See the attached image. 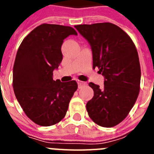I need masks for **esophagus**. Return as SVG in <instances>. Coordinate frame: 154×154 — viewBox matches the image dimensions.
Segmentation results:
<instances>
[{
    "label": "esophagus",
    "mask_w": 154,
    "mask_h": 154,
    "mask_svg": "<svg viewBox=\"0 0 154 154\" xmlns=\"http://www.w3.org/2000/svg\"><path fill=\"white\" fill-rule=\"evenodd\" d=\"M77 83H78L79 88H81L82 86H83V85H85V84H86L85 82H82V81H79V80H78V81H77Z\"/></svg>",
    "instance_id": "34e87169"
}]
</instances>
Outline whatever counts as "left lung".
Returning <instances> with one entry per match:
<instances>
[{
	"label": "left lung",
	"instance_id": "8db88e82",
	"mask_svg": "<svg viewBox=\"0 0 154 154\" xmlns=\"http://www.w3.org/2000/svg\"><path fill=\"white\" fill-rule=\"evenodd\" d=\"M75 28L91 46L93 68L104 76V87L89 82L94 96L86 104L94 123L112 127L126 117L138 97L141 71L130 36L112 23L79 24Z\"/></svg>",
	"mask_w": 154,
	"mask_h": 154
}]
</instances>
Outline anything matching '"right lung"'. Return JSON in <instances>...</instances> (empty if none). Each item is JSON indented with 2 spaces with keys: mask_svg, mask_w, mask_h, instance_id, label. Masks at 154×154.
<instances>
[{
  "mask_svg": "<svg viewBox=\"0 0 154 154\" xmlns=\"http://www.w3.org/2000/svg\"><path fill=\"white\" fill-rule=\"evenodd\" d=\"M69 35H77L74 28L41 24L24 38L17 50L13 69L14 92L27 116L40 126L60 122L78 88L74 80H53V71L62 60V43Z\"/></svg>",
  "mask_w": 154,
  "mask_h": 154,
  "instance_id": "1",
  "label": "right lung"
}]
</instances>
